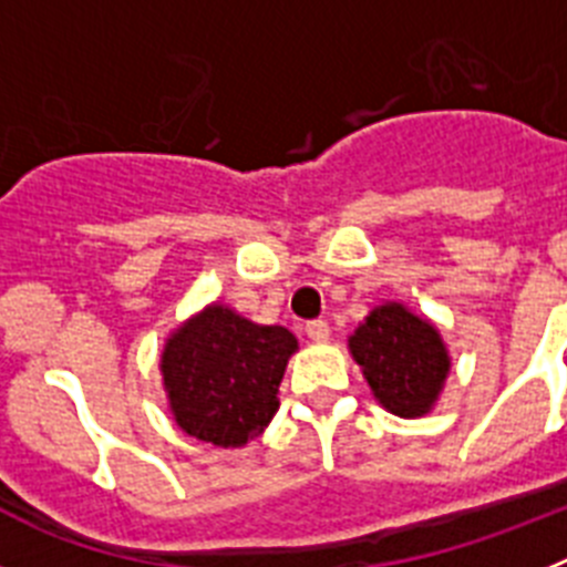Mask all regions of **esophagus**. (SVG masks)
I'll use <instances>...</instances> for the list:
<instances>
[{"label": "esophagus", "mask_w": 567, "mask_h": 567, "mask_svg": "<svg viewBox=\"0 0 567 567\" xmlns=\"http://www.w3.org/2000/svg\"><path fill=\"white\" fill-rule=\"evenodd\" d=\"M307 334H309V340H315V343H327V340H329V323H327V320H309Z\"/></svg>", "instance_id": "esophagus-1"}]
</instances>
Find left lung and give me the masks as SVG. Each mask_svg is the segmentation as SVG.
I'll return each instance as SVG.
<instances>
[{
    "mask_svg": "<svg viewBox=\"0 0 567 567\" xmlns=\"http://www.w3.org/2000/svg\"><path fill=\"white\" fill-rule=\"evenodd\" d=\"M349 352L374 400L405 420L432 412L452 372V354L440 329L400 300L372 307L349 334Z\"/></svg>",
    "mask_w": 567,
    "mask_h": 567,
    "instance_id": "1",
    "label": "left lung"
}]
</instances>
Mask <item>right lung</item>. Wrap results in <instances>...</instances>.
I'll use <instances>...</instances> for the list:
<instances>
[{
    "label": "right lung",
    "mask_w": 567,
    "mask_h": 567,
    "mask_svg": "<svg viewBox=\"0 0 567 567\" xmlns=\"http://www.w3.org/2000/svg\"><path fill=\"white\" fill-rule=\"evenodd\" d=\"M298 338L213 300L164 340L162 385L175 425L218 449L260 437L278 412V385Z\"/></svg>",
    "instance_id": "right-lung-1"
}]
</instances>
